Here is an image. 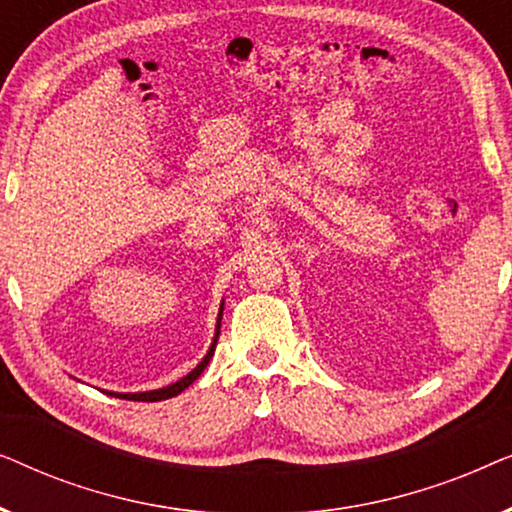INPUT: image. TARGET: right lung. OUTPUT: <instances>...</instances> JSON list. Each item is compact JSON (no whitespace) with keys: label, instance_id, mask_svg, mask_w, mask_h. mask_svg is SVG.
Instances as JSON below:
<instances>
[{"label":"right lung","instance_id":"1","mask_svg":"<svg viewBox=\"0 0 512 512\" xmlns=\"http://www.w3.org/2000/svg\"><path fill=\"white\" fill-rule=\"evenodd\" d=\"M221 312H223V305H221ZM221 312H219V321H216V333H214V342H212V347H209V352H207L205 359H202V361L198 363V366H195V368L191 370V373H188L186 377H181L179 382L170 384V387H163V389H156V391H142V394H114V391H107V394L116 396V398H128V401L153 403V401H165V398L177 396V394H181V391H184L186 387H191V384H193L195 380H198V377L202 375V370L207 368L209 359H212V354H214V349H216V338H219V328H221Z\"/></svg>","mask_w":512,"mask_h":512}]
</instances>
